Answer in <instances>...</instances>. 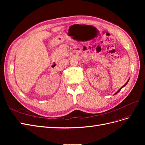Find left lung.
I'll use <instances>...</instances> for the list:
<instances>
[{"label":"left lung","instance_id":"8db88e82","mask_svg":"<svg viewBox=\"0 0 145 145\" xmlns=\"http://www.w3.org/2000/svg\"><path fill=\"white\" fill-rule=\"evenodd\" d=\"M129 80H128V82H126V83H125V85H123V86H122V87H121V88H120V89H118V91H117V93H116V94H117V93H118V92H119V91H120V90H121V89H122V88H123V87H124V86H126V85H127V83H128V82H129Z\"/></svg>","mask_w":145,"mask_h":145}]
</instances>
